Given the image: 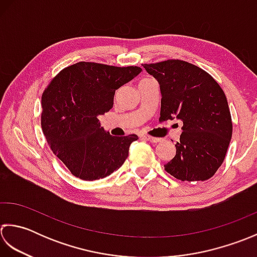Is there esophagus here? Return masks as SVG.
Listing matches in <instances>:
<instances>
[{
	"instance_id": "34e87169",
	"label": "esophagus",
	"mask_w": 257,
	"mask_h": 257,
	"mask_svg": "<svg viewBox=\"0 0 257 257\" xmlns=\"http://www.w3.org/2000/svg\"><path fill=\"white\" fill-rule=\"evenodd\" d=\"M144 139L146 141H149V142H152V143H158L161 141V139L154 138V136H151V135H144Z\"/></svg>"
}]
</instances>
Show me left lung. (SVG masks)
I'll list each match as a JSON object with an SVG mask.
<instances>
[{
  "label": "left lung",
  "mask_w": 257,
  "mask_h": 257,
  "mask_svg": "<svg viewBox=\"0 0 257 257\" xmlns=\"http://www.w3.org/2000/svg\"><path fill=\"white\" fill-rule=\"evenodd\" d=\"M142 65L160 83V121L183 122L176 154L164 170L181 181L211 179L223 163L233 133L222 87L201 67L182 60Z\"/></svg>",
  "instance_id": "left-lung-1"
}]
</instances>
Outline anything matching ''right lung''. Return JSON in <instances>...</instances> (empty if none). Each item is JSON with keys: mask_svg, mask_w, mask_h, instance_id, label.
Returning <instances> with one entry per match:
<instances>
[{"mask_svg": "<svg viewBox=\"0 0 257 257\" xmlns=\"http://www.w3.org/2000/svg\"><path fill=\"white\" fill-rule=\"evenodd\" d=\"M141 71L78 62L52 78L42 94V131L52 152L78 179H103L126 160L139 136H112L98 117L113 107L115 91Z\"/></svg>", "mask_w": 257, "mask_h": 257, "instance_id": "1", "label": "right lung"}]
</instances>
